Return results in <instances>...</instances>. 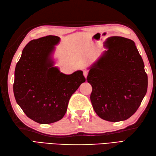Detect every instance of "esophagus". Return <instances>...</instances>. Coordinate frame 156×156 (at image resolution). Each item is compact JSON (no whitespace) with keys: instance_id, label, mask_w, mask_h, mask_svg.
Here are the masks:
<instances>
[{"instance_id":"1","label":"esophagus","mask_w":156,"mask_h":156,"mask_svg":"<svg viewBox=\"0 0 156 156\" xmlns=\"http://www.w3.org/2000/svg\"><path fill=\"white\" fill-rule=\"evenodd\" d=\"M83 75H84L85 77L86 78L87 77V75H88V71H87V70H84L83 71Z\"/></svg>"}]
</instances>
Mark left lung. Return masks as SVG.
<instances>
[{"instance_id": "left-lung-1", "label": "left lung", "mask_w": 156, "mask_h": 156, "mask_svg": "<svg viewBox=\"0 0 156 156\" xmlns=\"http://www.w3.org/2000/svg\"><path fill=\"white\" fill-rule=\"evenodd\" d=\"M105 46L108 49L89 68L87 77L93 87L90 98L98 116L119 122L139 108L147 92V75L134 41L112 36Z\"/></svg>"}]
</instances>
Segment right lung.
<instances>
[{"instance_id":"right-lung-1","label":"right lung","mask_w":156,"mask_h":156,"mask_svg":"<svg viewBox=\"0 0 156 156\" xmlns=\"http://www.w3.org/2000/svg\"><path fill=\"white\" fill-rule=\"evenodd\" d=\"M59 40L47 36L30 41L15 68V99L26 116L40 124L62 119L71 95L85 81L82 71L66 75L54 66L52 54Z\"/></svg>"}]
</instances>
